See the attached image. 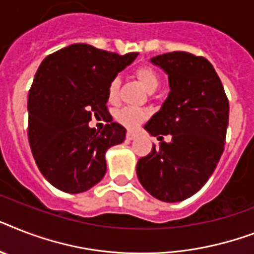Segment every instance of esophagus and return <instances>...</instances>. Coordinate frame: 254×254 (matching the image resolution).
I'll return each mask as SVG.
<instances>
[{"mask_svg": "<svg viewBox=\"0 0 254 254\" xmlns=\"http://www.w3.org/2000/svg\"><path fill=\"white\" fill-rule=\"evenodd\" d=\"M135 138H137V134L133 133V131H127V141H133V139H135Z\"/></svg>", "mask_w": 254, "mask_h": 254, "instance_id": "esophagus-1", "label": "esophagus"}]
</instances>
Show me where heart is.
Returning a JSON list of instances; mask_svg holds the SVG:
<instances>
[{
    "label": "heart",
    "instance_id": "1",
    "mask_svg": "<svg viewBox=\"0 0 254 254\" xmlns=\"http://www.w3.org/2000/svg\"><path fill=\"white\" fill-rule=\"evenodd\" d=\"M134 75L137 79L142 83V86L147 90L148 92H154L156 88L159 87L160 77L158 71L151 66H139L135 69ZM119 88H120V79L119 78H113L108 84V100L109 102H115L119 95ZM147 119V112L145 109L138 108V107H125L120 109L116 113V120L124 125V127H129V129H135L141 125L143 121Z\"/></svg>",
    "mask_w": 254,
    "mask_h": 254
}]
</instances>
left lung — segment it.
<instances>
[{"label":"left lung","instance_id":"8db88e82","mask_svg":"<svg viewBox=\"0 0 254 254\" xmlns=\"http://www.w3.org/2000/svg\"><path fill=\"white\" fill-rule=\"evenodd\" d=\"M151 63L168 74L171 91L145 125L163 141L137 163L142 187L155 198L180 202L197 193L213 175L223 154L230 104L213 65L201 56L171 52Z\"/></svg>","mask_w":254,"mask_h":254}]
</instances>
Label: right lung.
Here are the masks:
<instances>
[{"instance_id":"obj_1","label":"right lung","mask_w":254,"mask_h":254,"mask_svg":"<svg viewBox=\"0 0 254 254\" xmlns=\"http://www.w3.org/2000/svg\"><path fill=\"white\" fill-rule=\"evenodd\" d=\"M137 56L73 44L40 64L28 94V142L41 175L60 190L82 193L106 175V151L127 134L107 108L108 84ZM92 116L111 120L99 132L88 127Z\"/></svg>"}]
</instances>
